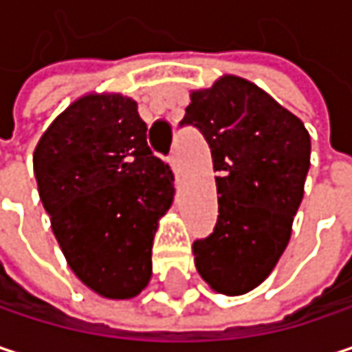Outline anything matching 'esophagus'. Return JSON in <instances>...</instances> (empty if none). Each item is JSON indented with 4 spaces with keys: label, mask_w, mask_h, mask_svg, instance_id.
<instances>
[{
    "label": "esophagus",
    "mask_w": 352,
    "mask_h": 352,
    "mask_svg": "<svg viewBox=\"0 0 352 352\" xmlns=\"http://www.w3.org/2000/svg\"><path fill=\"white\" fill-rule=\"evenodd\" d=\"M167 163H169V167H171V171L179 175V161H177L175 155H171V157H167Z\"/></svg>",
    "instance_id": "obj_1"
}]
</instances>
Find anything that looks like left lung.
Here are the masks:
<instances>
[{
	"label": "left lung",
	"mask_w": 352,
	"mask_h": 352,
	"mask_svg": "<svg viewBox=\"0 0 352 352\" xmlns=\"http://www.w3.org/2000/svg\"><path fill=\"white\" fill-rule=\"evenodd\" d=\"M189 98L181 124L204 134L218 171V222L193 243L195 269L214 292L243 296L271 275L289 243L310 169V134L298 116L236 75Z\"/></svg>",
	"instance_id": "1"
}]
</instances>
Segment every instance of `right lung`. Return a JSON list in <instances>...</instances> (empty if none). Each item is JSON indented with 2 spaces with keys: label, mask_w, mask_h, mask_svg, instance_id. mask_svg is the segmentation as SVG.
<instances>
[{
  "label": "right lung",
  "mask_w": 352,
  "mask_h": 352,
  "mask_svg": "<svg viewBox=\"0 0 352 352\" xmlns=\"http://www.w3.org/2000/svg\"><path fill=\"white\" fill-rule=\"evenodd\" d=\"M34 175L73 273L102 298H136L175 193L169 165L146 144L138 104L96 91L75 100L40 136Z\"/></svg>",
  "instance_id": "right-lung-1"
}]
</instances>
